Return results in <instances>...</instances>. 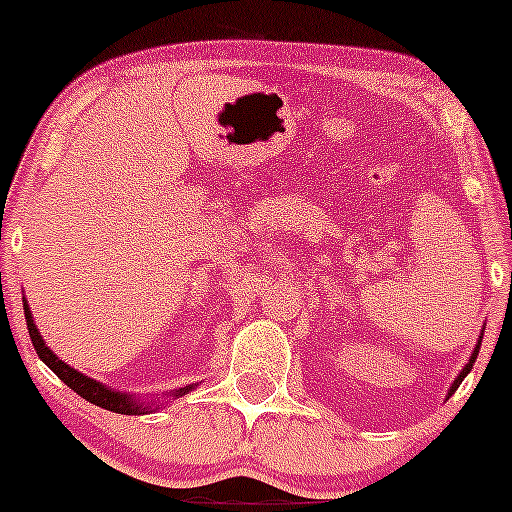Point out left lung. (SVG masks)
I'll use <instances>...</instances> for the list:
<instances>
[{"mask_svg": "<svg viewBox=\"0 0 512 512\" xmlns=\"http://www.w3.org/2000/svg\"><path fill=\"white\" fill-rule=\"evenodd\" d=\"M479 346H481V339H479V344H477V346H474V351H472V358H469V363H467V366H464V368H462V373H460V375H457V378H455V383H452V387H450V390H448V395H452V392H455V390H457V387H460V383H462V380H464V378H467V373H469V370H472V366H474V361H477V356H479Z\"/></svg>", "mask_w": 512, "mask_h": 512, "instance_id": "8db88e82", "label": "left lung"}]
</instances>
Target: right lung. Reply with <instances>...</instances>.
Listing matches in <instances>:
<instances>
[{
	"label": "right lung",
	"instance_id": "add662e5",
	"mask_svg": "<svg viewBox=\"0 0 512 512\" xmlns=\"http://www.w3.org/2000/svg\"><path fill=\"white\" fill-rule=\"evenodd\" d=\"M23 315H26L28 334H31L35 354L40 356V361H43L45 366H48L52 373H55L57 378L62 380L64 385L72 387L76 395H81L86 399V402L96 404V407L115 411V414H134V416H137V414H146V411H149V407H144V402H137V397H134V395H125V392L110 390V387H105L103 383H96L93 378H88V375L79 373V370H74L72 366H67V363L60 361V358L52 354V351L48 349V344H45L43 337H40L38 327H35L31 308H28L26 298H23ZM192 387H195V385L180 387V390L173 392V397H182L185 392H190Z\"/></svg>",
	"mask_w": 512,
	"mask_h": 512
}]
</instances>
